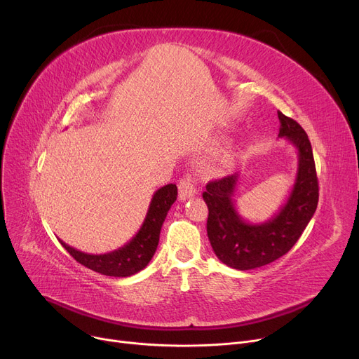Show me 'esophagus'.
I'll return each instance as SVG.
<instances>
[{
    "mask_svg": "<svg viewBox=\"0 0 359 359\" xmlns=\"http://www.w3.org/2000/svg\"><path fill=\"white\" fill-rule=\"evenodd\" d=\"M196 195V186L192 175H186L179 182V198L182 201H186L187 198H192Z\"/></svg>",
    "mask_w": 359,
    "mask_h": 359,
    "instance_id": "esophagus-1",
    "label": "esophagus"
}]
</instances>
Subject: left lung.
Instances as JSON below:
<instances>
[{
	"label": "left lung",
	"instance_id": "left-lung-1",
	"mask_svg": "<svg viewBox=\"0 0 359 359\" xmlns=\"http://www.w3.org/2000/svg\"><path fill=\"white\" fill-rule=\"evenodd\" d=\"M278 137L290 141L298 151L295 182L278 214L262 224L244 221L233 201L237 175L210 182L202 194L210 211L206 231L211 246L217 257L233 269H256L288 253L317 208L318 182L310 140L294 119L282 111H278Z\"/></svg>",
	"mask_w": 359,
	"mask_h": 359
}]
</instances>
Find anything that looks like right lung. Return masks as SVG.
Returning a JSON list of instances; mask_svg holds the SVG:
<instances>
[{
  "mask_svg": "<svg viewBox=\"0 0 359 359\" xmlns=\"http://www.w3.org/2000/svg\"><path fill=\"white\" fill-rule=\"evenodd\" d=\"M176 199V184L170 183L160 187L153 195V199H151L149 208L141 229L134 238L129 240L125 246L119 248L118 250L104 255H88L68 246L62 240H60V243L75 260L94 272L115 278H126L135 275L142 271L148 265L149 260L153 259L158 246L161 225L167 217L168 210L172 208Z\"/></svg>",
  "mask_w": 359,
  "mask_h": 359,
  "instance_id": "right-lung-1",
  "label": "right lung"
}]
</instances>
